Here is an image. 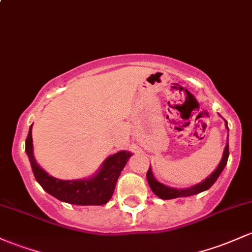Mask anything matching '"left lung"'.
<instances>
[{"instance_id":"obj_1","label":"left lung","mask_w":252,"mask_h":252,"mask_svg":"<svg viewBox=\"0 0 252 252\" xmlns=\"http://www.w3.org/2000/svg\"><path fill=\"white\" fill-rule=\"evenodd\" d=\"M226 128L228 129L227 123H226ZM228 154H229V151H228V143H227L225 149H223L222 159H221L219 166L217 167V170H215L211 176L207 177L202 183L193 185V187H191V188H187V189H175V188H170V187H166V185L161 184L160 182H158L157 179L154 178L153 173H152L151 166H149L148 171H147L148 184H149V187H151L152 191L156 193L158 197L162 198V200H171V198L188 197V196L196 195V193L202 192V191H204V190H208L209 188H211L212 185L217 182V179L219 178L221 172H222V170L225 168L226 164H227Z\"/></svg>"}]
</instances>
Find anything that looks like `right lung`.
Wrapping results in <instances>:
<instances>
[{
    "label": "right lung",
    "mask_w": 252,
    "mask_h": 252,
    "mask_svg": "<svg viewBox=\"0 0 252 252\" xmlns=\"http://www.w3.org/2000/svg\"><path fill=\"white\" fill-rule=\"evenodd\" d=\"M32 126H30L25 151L31 162L33 175L41 188L57 200L70 204L101 206L109 202L115 191L118 177L131 156L130 152L121 151L113 156H110L103 162L98 173L91 178L80 179V181H62L46 173L35 161L33 156Z\"/></svg>",
    "instance_id": "right-lung-1"
}]
</instances>
